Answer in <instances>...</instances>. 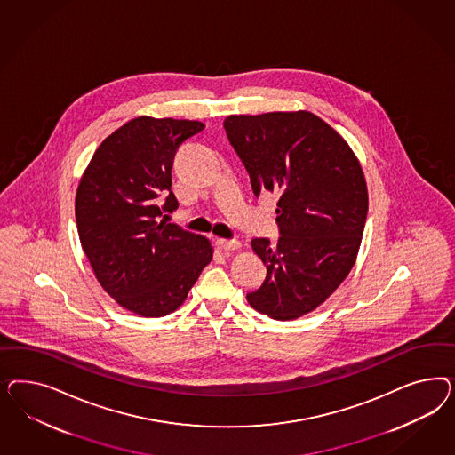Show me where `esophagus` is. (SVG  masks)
Instances as JSON below:
<instances>
[{"label": "esophagus", "instance_id": "34e87169", "mask_svg": "<svg viewBox=\"0 0 455 455\" xmlns=\"http://www.w3.org/2000/svg\"><path fill=\"white\" fill-rule=\"evenodd\" d=\"M217 247L220 250H238L242 247V243L238 240H227V238H217Z\"/></svg>", "mask_w": 455, "mask_h": 455}]
</instances>
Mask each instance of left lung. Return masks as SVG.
Instances as JSON below:
<instances>
[{"mask_svg":"<svg viewBox=\"0 0 455 455\" xmlns=\"http://www.w3.org/2000/svg\"><path fill=\"white\" fill-rule=\"evenodd\" d=\"M223 126L253 193L280 196V238L251 240L267 278L248 303L275 320L302 317L331 297L357 259L369 210L362 166L310 111L230 115Z\"/></svg>","mask_w":455,"mask_h":455,"instance_id":"left-lung-1","label":"left lung"}]
</instances>
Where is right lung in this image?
Wrapping results in <instances>:
<instances>
[{"label": "right lung", "mask_w": 455, "mask_h": 455, "mask_svg": "<svg viewBox=\"0 0 455 455\" xmlns=\"http://www.w3.org/2000/svg\"><path fill=\"white\" fill-rule=\"evenodd\" d=\"M204 128L190 120L133 118L101 141L76 190L78 235L100 285L141 317L177 310L213 257L205 236L166 221L179 208L173 156Z\"/></svg>", "instance_id": "right-lung-1"}]
</instances>
